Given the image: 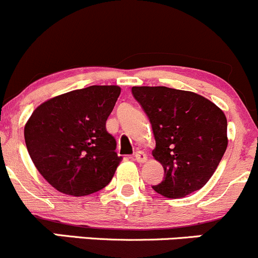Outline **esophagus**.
Returning a JSON list of instances; mask_svg holds the SVG:
<instances>
[{"mask_svg": "<svg viewBox=\"0 0 258 258\" xmlns=\"http://www.w3.org/2000/svg\"><path fill=\"white\" fill-rule=\"evenodd\" d=\"M135 160L139 163H144L146 162V160H147V155H146L144 151H137V152L135 153Z\"/></svg>", "mask_w": 258, "mask_h": 258, "instance_id": "esophagus-1", "label": "esophagus"}]
</instances>
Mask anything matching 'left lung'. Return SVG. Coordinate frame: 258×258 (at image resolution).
I'll list each match as a JSON object with an SVG mask.
<instances>
[{
  "label": "left lung",
  "instance_id": "left-lung-1",
  "mask_svg": "<svg viewBox=\"0 0 258 258\" xmlns=\"http://www.w3.org/2000/svg\"><path fill=\"white\" fill-rule=\"evenodd\" d=\"M147 114L165 178L152 186L168 199L187 196L207 183L227 148V119L207 98L165 86L132 87Z\"/></svg>",
  "mask_w": 258,
  "mask_h": 258
}]
</instances>
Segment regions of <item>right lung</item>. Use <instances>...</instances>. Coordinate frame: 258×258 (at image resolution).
Segmentation results:
<instances>
[{
    "instance_id": "right-lung-1",
    "label": "right lung",
    "mask_w": 258,
    "mask_h": 258,
    "mask_svg": "<svg viewBox=\"0 0 258 258\" xmlns=\"http://www.w3.org/2000/svg\"><path fill=\"white\" fill-rule=\"evenodd\" d=\"M118 86H90L38 106L25 126V141L38 172L57 191L86 196L107 186L121 161L106 121Z\"/></svg>"
}]
</instances>
